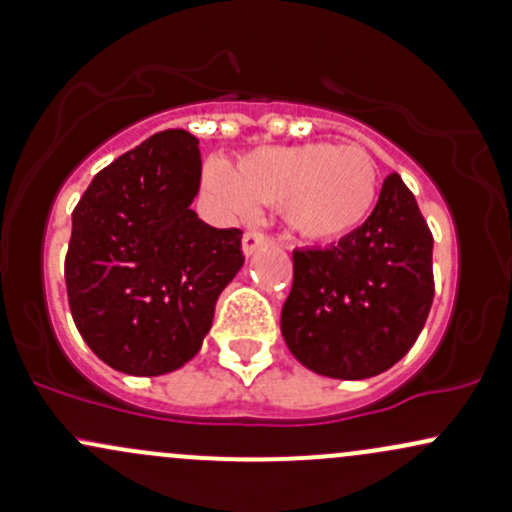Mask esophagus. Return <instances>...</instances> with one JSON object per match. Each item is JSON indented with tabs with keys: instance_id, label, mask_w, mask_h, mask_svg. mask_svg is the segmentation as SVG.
I'll return each instance as SVG.
<instances>
[{
	"instance_id": "34e87169",
	"label": "esophagus",
	"mask_w": 512,
	"mask_h": 512,
	"mask_svg": "<svg viewBox=\"0 0 512 512\" xmlns=\"http://www.w3.org/2000/svg\"><path fill=\"white\" fill-rule=\"evenodd\" d=\"M268 236L258 234V232H246L244 236H241V251H244V256H251L254 251L261 249V246L268 244Z\"/></svg>"
}]
</instances>
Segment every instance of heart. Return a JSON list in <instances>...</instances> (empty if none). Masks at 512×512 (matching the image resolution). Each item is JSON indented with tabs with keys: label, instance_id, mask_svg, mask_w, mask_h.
I'll return each mask as SVG.
<instances>
[{
	"label": "heart",
	"instance_id": "heart-1",
	"mask_svg": "<svg viewBox=\"0 0 512 512\" xmlns=\"http://www.w3.org/2000/svg\"><path fill=\"white\" fill-rule=\"evenodd\" d=\"M202 185L227 217H254L261 202L280 205L290 234L310 244H332L364 227L376 210L381 175L366 148L310 141L256 148L236 168L212 158Z\"/></svg>",
	"mask_w": 512,
	"mask_h": 512
}]
</instances>
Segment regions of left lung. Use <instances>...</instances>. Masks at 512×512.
<instances>
[{
    "label": "left lung",
    "instance_id": "left-lung-1",
    "mask_svg": "<svg viewBox=\"0 0 512 512\" xmlns=\"http://www.w3.org/2000/svg\"><path fill=\"white\" fill-rule=\"evenodd\" d=\"M432 246L415 195L390 173L364 227L339 244L293 251V288L280 312L290 354L339 381L398 364L430 315Z\"/></svg>",
    "mask_w": 512,
    "mask_h": 512
}]
</instances>
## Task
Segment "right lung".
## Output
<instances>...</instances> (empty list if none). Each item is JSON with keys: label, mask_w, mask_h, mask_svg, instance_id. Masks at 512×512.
<instances>
[{"label": "right lung", "mask_w": 512, "mask_h": 512, "mask_svg": "<svg viewBox=\"0 0 512 512\" xmlns=\"http://www.w3.org/2000/svg\"><path fill=\"white\" fill-rule=\"evenodd\" d=\"M200 178L197 139L168 129L100 170L75 207L70 312L114 371L163 376L188 364L244 266L239 229H214L190 210Z\"/></svg>", "instance_id": "obj_1"}]
</instances>
